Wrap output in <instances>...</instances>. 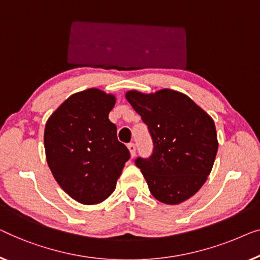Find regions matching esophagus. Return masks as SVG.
<instances>
[{
	"instance_id": "1",
	"label": "esophagus",
	"mask_w": 260,
	"mask_h": 260,
	"mask_svg": "<svg viewBox=\"0 0 260 260\" xmlns=\"http://www.w3.org/2000/svg\"><path fill=\"white\" fill-rule=\"evenodd\" d=\"M127 147H128V149H129L131 156H132V158H134V156H135V151H137V147H135L134 142H129V144L127 145Z\"/></svg>"
}]
</instances>
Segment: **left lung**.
Listing matches in <instances>:
<instances>
[{
  "mask_svg": "<svg viewBox=\"0 0 260 260\" xmlns=\"http://www.w3.org/2000/svg\"><path fill=\"white\" fill-rule=\"evenodd\" d=\"M126 99L153 140L152 155L135 160L152 196L167 205L191 198L207 180L218 152L213 119L177 90H129Z\"/></svg>",
  "mask_w": 260,
  "mask_h": 260,
  "instance_id": "1",
  "label": "left lung"
}]
</instances>
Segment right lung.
I'll return each instance as SVG.
<instances>
[{
	"instance_id": "add662e5",
	"label": "right lung",
	"mask_w": 260,
	"mask_h": 260,
	"mask_svg": "<svg viewBox=\"0 0 260 260\" xmlns=\"http://www.w3.org/2000/svg\"><path fill=\"white\" fill-rule=\"evenodd\" d=\"M115 96L89 88L69 96L45 128L46 158L60 187L83 205L102 203L114 192L129 151L116 137L108 114Z\"/></svg>"
}]
</instances>
